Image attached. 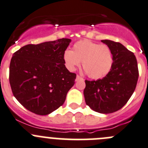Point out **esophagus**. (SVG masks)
I'll return each mask as SVG.
<instances>
[{"mask_svg":"<svg viewBox=\"0 0 148 148\" xmlns=\"http://www.w3.org/2000/svg\"><path fill=\"white\" fill-rule=\"evenodd\" d=\"M79 80H83V78L81 77L80 76L77 75V78H76V81H79Z\"/></svg>","mask_w":148,"mask_h":148,"instance_id":"1","label":"esophagus"}]
</instances>
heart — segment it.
Returning a JSON list of instances; mask_svg holds the SVG:
<instances>
[{
  "mask_svg": "<svg viewBox=\"0 0 148 148\" xmlns=\"http://www.w3.org/2000/svg\"><path fill=\"white\" fill-rule=\"evenodd\" d=\"M63 60L70 71H74L82 62V68L90 78L101 79L112 67L113 55L107 45L82 40L74 44L72 50L64 52Z\"/></svg>",
  "mask_w": 148,
  "mask_h": 148,
  "instance_id": "b5f03b06",
  "label": "heart"
}]
</instances>
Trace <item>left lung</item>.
I'll return each mask as SVG.
<instances>
[{
    "mask_svg": "<svg viewBox=\"0 0 148 148\" xmlns=\"http://www.w3.org/2000/svg\"><path fill=\"white\" fill-rule=\"evenodd\" d=\"M110 48L113 64L101 79L85 80L84 96L90 108L103 114L121 110L128 102L136 88L139 71L134 54L119 42L101 40Z\"/></svg>",
    "mask_w": 148,
    "mask_h": 148,
    "instance_id": "left-lung-1",
    "label": "left lung"
}]
</instances>
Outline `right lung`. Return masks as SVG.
<instances>
[{
    "label": "right lung",
    "instance_id": "right-lung-1",
    "mask_svg": "<svg viewBox=\"0 0 148 148\" xmlns=\"http://www.w3.org/2000/svg\"><path fill=\"white\" fill-rule=\"evenodd\" d=\"M71 40L27 45L13 54L9 82L14 96L29 111L47 115L62 106L77 75L66 69L63 54Z\"/></svg>",
    "mask_w": 148,
    "mask_h": 148
}]
</instances>
